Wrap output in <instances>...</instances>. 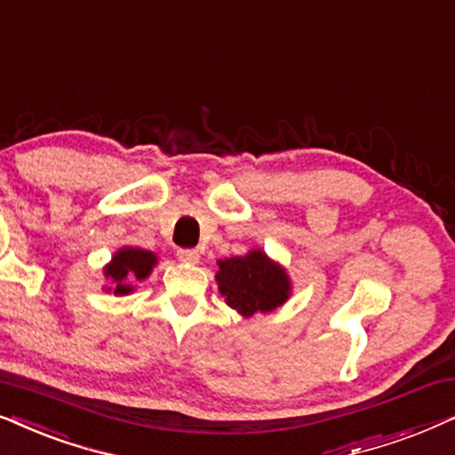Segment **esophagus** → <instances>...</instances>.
Listing matches in <instances>:
<instances>
[{
    "mask_svg": "<svg viewBox=\"0 0 455 455\" xmlns=\"http://www.w3.org/2000/svg\"><path fill=\"white\" fill-rule=\"evenodd\" d=\"M177 258L180 259V262L196 264V262H199V251L197 250H177Z\"/></svg>",
    "mask_w": 455,
    "mask_h": 455,
    "instance_id": "esophagus-1",
    "label": "esophagus"
}]
</instances>
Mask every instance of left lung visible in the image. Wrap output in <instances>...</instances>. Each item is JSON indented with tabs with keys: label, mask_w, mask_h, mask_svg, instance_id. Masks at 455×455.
Segmentation results:
<instances>
[{
	"label": "left lung",
	"mask_w": 455,
	"mask_h": 455,
	"mask_svg": "<svg viewBox=\"0 0 455 455\" xmlns=\"http://www.w3.org/2000/svg\"><path fill=\"white\" fill-rule=\"evenodd\" d=\"M216 281L227 304L243 316L272 312L289 298V278L281 266L270 262L264 251L235 256L218 262Z\"/></svg>",
	"instance_id": "8db88e82"
}]
</instances>
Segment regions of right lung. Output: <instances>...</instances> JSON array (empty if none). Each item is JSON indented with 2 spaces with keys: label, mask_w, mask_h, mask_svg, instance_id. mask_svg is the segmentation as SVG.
<instances>
[{
  "label": "right lung",
  "mask_w": 455,
  "mask_h": 455,
  "mask_svg": "<svg viewBox=\"0 0 455 455\" xmlns=\"http://www.w3.org/2000/svg\"><path fill=\"white\" fill-rule=\"evenodd\" d=\"M156 264V256L151 251L124 247L112 258V264L106 266V276L114 284V295H126L132 291V283L143 281Z\"/></svg>",
  "instance_id": "add662e5"
}]
</instances>
